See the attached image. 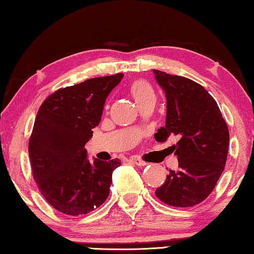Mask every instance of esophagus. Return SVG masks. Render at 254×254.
I'll return each mask as SVG.
<instances>
[{
	"mask_svg": "<svg viewBox=\"0 0 254 254\" xmlns=\"http://www.w3.org/2000/svg\"><path fill=\"white\" fill-rule=\"evenodd\" d=\"M130 163L136 165V166H144V165H147V163L142 160L141 158H139V157L136 156H132L130 158Z\"/></svg>",
	"mask_w": 254,
	"mask_h": 254,
	"instance_id": "1",
	"label": "esophagus"
}]
</instances>
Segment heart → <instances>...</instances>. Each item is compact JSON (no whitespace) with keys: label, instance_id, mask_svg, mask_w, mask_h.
Wrapping results in <instances>:
<instances>
[{"label":"heart","instance_id":"b5f03b06","mask_svg":"<svg viewBox=\"0 0 254 254\" xmlns=\"http://www.w3.org/2000/svg\"><path fill=\"white\" fill-rule=\"evenodd\" d=\"M130 94L132 95V97H133L134 102L138 106L146 102H150V100L156 99L154 88L151 87L150 83L142 79L135 80V81L131 83Z\"/></svg>","mask_w":254,"mask_h":254}]
</instances>
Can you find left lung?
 I'll list each match as a JSON object with an SVG mask.
<instances>
[{
  "label": "left lung",
  "mask_w": 254,
  "mask_h": 254,
  "mask_svg": "<svg viewBox=\"0 0 254 254\" xmlns=\"http://www.w3.org/2000/svg\"><path fill=\"white\" fill-rule=\"evenodd\" d=\"M167 99L166 123L155 139L179 138L174 146L179 168L170 171L155 194L172 207L195 206L214 190L227 159L229 132L212 96L192 80L152 70Z\"/></svg>",
  "instance_id": "1"
}]
</instances>
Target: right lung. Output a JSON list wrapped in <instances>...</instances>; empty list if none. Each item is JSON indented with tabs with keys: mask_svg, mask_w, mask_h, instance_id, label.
Here are the masks:
<instances>
[{
	"mask_svg": "<svg viewBox=\"0 0 254 254\" xmlns=\"http://www.w3.org/2000/svg\"><path fill=\"white\" fill-rule=\"evenodd\" d=\"M123 73L88 79L48 96L36 115L29 158L39 191L56 210L88 214L105 202L119 158L89 162L84 148Z\"/></svg>",
	"mask_w": 254,
	"mask_h": 254,
	"instance_id": "obj_1",
	"label": "right lung"
}]
</instances>
